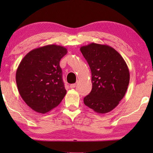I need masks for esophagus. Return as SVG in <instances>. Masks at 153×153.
<instances>
[{
	"label": "esophagus",
	"mask_w": 153,
	"mask_h": 153,
	"mask_svg": "<svg viewBox=\"0 0 153 153\" xmlns=\"http://www.w3.org/2000/svg\"><path fill=\"white\" fill-rule=\"evenodd\" d=\"M76 84H70V88H74L75 87H76Z\"/></svg>",
	"instance_id": "1"
}]
</instances>
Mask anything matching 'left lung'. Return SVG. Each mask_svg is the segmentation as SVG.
Returning a JSON list of instances; mask_svg holds the SVG:
<instances>
[{
  "instance_id": "obj_1",
  "label": "left lung",
  "mask_w": 153,
  "mask_h": 153,
  "mask_svg": "<svg viewBox=\"0 0 153 153\" xmlns=\"http://www.w3.org/2000/svg\"><path fill=\"white\" fill-rule=\"evenodd\" d=\"M80 51L92 73V88L84 97V104L98 113L110 112L119 105L128 89V65L110 46L92 42L82 46Z\"/></svg>"
}]
</instances>
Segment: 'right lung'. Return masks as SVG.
Returning a JSON list of instances; mask_svg holds the SVG:
<instances>
[{"label": "right lung", "mask_w": 153, "mask_h": 153, "mask_svg": "<svg viewBox=\"0 0 153 153\" xmlns=\"http://www.w3.org/2000/svg\"><path fill=\"white\" fill-rule=\"evenodd\" d=\"M67 53L63 46L49 45L31 51L20 62L15 76L17 88L36 112H49L65 96L59 62Z\"/></svg>", "instance_id": "1"}]
</instances>
